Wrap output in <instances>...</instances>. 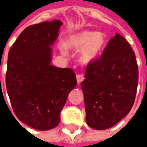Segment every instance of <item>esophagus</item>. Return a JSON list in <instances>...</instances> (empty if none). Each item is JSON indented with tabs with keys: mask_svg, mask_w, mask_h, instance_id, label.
Wrapping results in <instances>:
<instances>
[{
	"mask_svg": "<svg viewBox=\"0 0 147 147\" xmlns=\"http://www.w3.org/2000/svg\"><path fill=\"white\" fill-rule=\"evenodd\" d=\"M76 78H77V82H78V83H80V82H82L84 80L83 75H81V74L77 75V76H76Z\"/></svg>",
	"mask_w": 147,
	"mask_h": 147,
	"instance_id": "esophagus-1",
	"label": "esophagus"
}]
</instances>
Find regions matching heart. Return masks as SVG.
Segmentation results:
<instances>
[{
    "instance_id": "b5f03b06",
    "label": "heart",
    "mask_w": 147,
    "mask_h": 147,
    "mask_svg": "<svg viewBox=\"0 0 147 147\" xmlns=\"http://www.w3.org/2000/svg\"><path fill=\"white\" fill-rule=\"evenodd\" d=\"M106 44V35L101 31L84 30L71 34L66 40L65 45H60V51L63 55L67 54L68 47L71 49H80L79 59L82 63L91 62L97 58L103 50Z\"/></svg>"
}]
</instances>
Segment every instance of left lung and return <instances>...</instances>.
Wrapping results in <instances>:
<instances>
[{"label":"left lung","mask_w":147,"mask_h":147,"mask_svg":"<svg viewBox=\"0 0 147 147\" xmlns=\"http://www.w3.org/2000/svg\"><path fill=\"white\" fill-rule=\"evenodd\" d=\"M137 86L134 51L116 33L101 57L88 63L81 83L88 126L102 130L116 125L133 107Z\"/></svg>","instance_id":"8db88e82"}]
</instances>
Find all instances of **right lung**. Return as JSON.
<instances>
[{"label":"right lung","instance_id":"right-lung-1","mask_svg":"<svg viewBox=\"0 0 147 147\" xmlns=\"http://www.w3.org/2000/svg\"><path fill=\"white\" fill-rule=\"evenodd\" d=\"M62 22L44 21L21 32L8 53L6 88L19 120L38 130L55 128L69 92L76 86L69 68L51 65L52 46Z\"/></svg>","mask_w":147,"mask_h":147}]
</instances>
